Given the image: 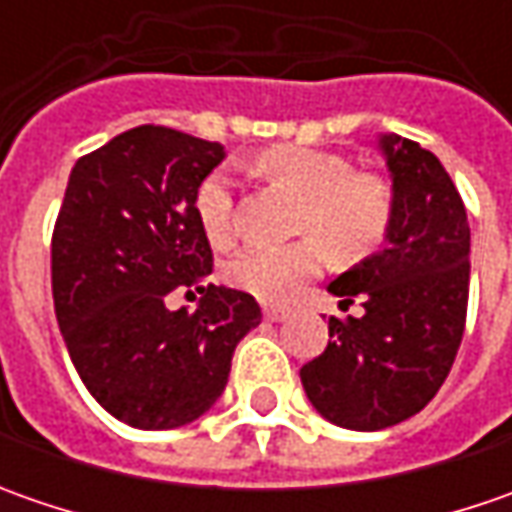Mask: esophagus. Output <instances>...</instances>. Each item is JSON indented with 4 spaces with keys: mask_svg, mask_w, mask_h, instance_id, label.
<instances>
[{
    "mask_svg": "<svg viewBox=\"0 0 512 512\" xmlns=\"http://www.w3.org/2000/svg\"><path fill=\"white\" fill-rule=\"evenodd\" d=\"M262 313H265L267 322H282V319L287 316L285 307H276V305H265V310H262Z\"/></svg>",
    "mask_w": 512,
    "mask_h": 512,
    "instance_id": "1",
    "label": "esophagus"
}]
</instances>
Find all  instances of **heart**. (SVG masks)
<instances>
[{
	"label": "heart",
	"mask_w": 512,
	"mask_h": 512,
	"mask_svg": "<svg viewBox=\"0 0 512 512\" xmlns=\"http://www.w3.org/2000/svg\"><path fill=\"white\" fill-rule=\"evenodd\" d=\"M259 170L302 199L299 233L285 247H247L230 265L227 279L262 302H287L327 262L325 244L342 259L367 256L393 222V187L379 173L353 170L339 153L305 145H276L259 156ZM196 219L213 245L233 239V187L227 173H210L196 190Z\"/></svg>",
	"instance_id": "b5f03b06"
}]
</instances>
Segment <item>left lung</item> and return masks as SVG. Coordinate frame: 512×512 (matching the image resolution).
<instances>
[{
    "label": "left lung",
    "mask_w": 512,
    "mask_h": 512,
    "mask_svg": "<svg viewBox=\"0 0 512 512\" xmlns=\"http://www.w3.org/2000/svg\"><path fill=\"white\" fill-rule=\"evenodd\" d=\"M393 179V222L379 253L327 290L359 316H330L325 353L299 376L310 404L347 430H384L416 416L459 353L470 290V225L442 162L399 133L379 139Z\"/></svg>",
    "instance_id": "1"
}]
</instances>
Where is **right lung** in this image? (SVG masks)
<instances>
[{"label":"right lung","mask_w":512,"mask_h":512,"mask_svg":"<svg viewBox=\"0 0 512 512\" xmlns=\"http://www.w3.org/2000/svg\"><path fill=\"white\" fill-rule=\"evenodd\" d=\"M222 159L219 142L142 125L70 170L50 242L56 322L90 396L139 430L207 413L236 344L262 322L250 293L222 285H200L196 311L164 305L213 273L193 202Z\"/></svg>","instance_id":"add662e5"}]
</instances>
